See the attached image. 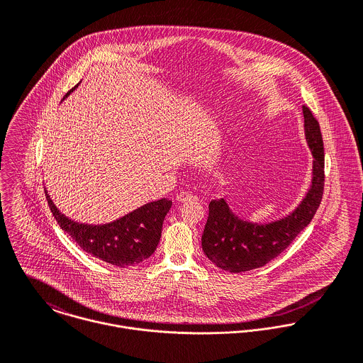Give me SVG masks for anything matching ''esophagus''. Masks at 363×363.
I'll use <instances>...</instances> for the list:
<instances>
[{"instance_id": "34e87169", "label": "esophagus", "mask_w": 363, "mask_h": 363, "mask_svg": "<svg viewBox=\"0 0 363 363\" xmlns=\"http://www.w3.org/2000/svg\"><path fill=\"white\" fill-rule=\"evenodd\" d=\"M193 199H196L193 194H190V193H187V191H182V193H179L177 196H176V201H179V203H186V201H190V200H193Z\"/></svg>"}]
</instances>
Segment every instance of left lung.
Wrapping results in <instances>:
<instances>
[{
    "mask_svg": "<svg viewBox=\"0 0 363 363\" xmlns=\"http://www.w3.org/2000/svg\"><path fill=\"white\" fill-rule=\"evenodd\" d=\"M305 137L313 155L311 187L289 215L268 223L240 219L225 199L212 200L204 233L203 252L216 267L229 272H245L278 257L311 223L323 199L324 147L320 125L311 108L303 106Z\"/></svg>",
    "mask_w": 363,
    "mask_h": 363,
    "instance_id": "obj_1",
    "label": "left lung"
}]
</instances>
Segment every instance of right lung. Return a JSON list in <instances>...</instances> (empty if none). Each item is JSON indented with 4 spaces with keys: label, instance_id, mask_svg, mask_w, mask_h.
<instances>
[{
    "label": "right lung",
    "instance_id": "1",
    "mask_svg": "<svg viewBox=\"0 0 363 363\" xmlns=\"http://www.w3.org/2000/svg\"><path fill=\"white\" fill-rule=\"evenodd\" d=\"M78 85H75L64 99L68 98ZM45 193L60 228L67 232L84 252L118 268L137 265L154 255L160 240L164 216L172 207L170 200L160 199L137 208L113 222L89 225L65 216L52 203L46 187Z\"/></svg>",
    "mask_w": 363,
    "mask_h": 363
}]
</instances>
